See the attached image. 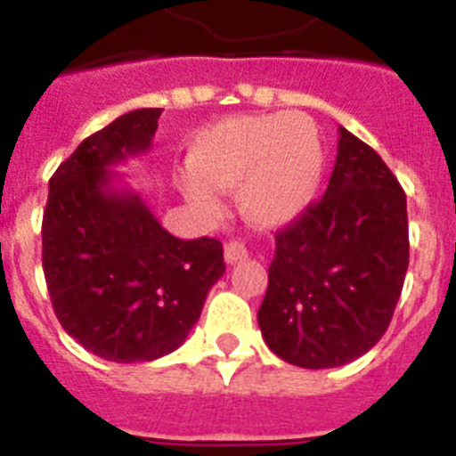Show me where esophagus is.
Masks as SVG:
<instances>
[{"mask_svg":"<svg viewBox=\"0 0 456 456\" xmlns=\"http://www.w3.org/2000/svg\"><path fill=\"white\" fill-rule=\"evenodd\" d=\"M247 257H248V248L244 247V241L232 240L225 244V263L228 265L241 263V260H247Z\"/></svg>","mask_w":456,"mask_h":456,"instance_id":"34e87169","label":"esophagus"}]
</instances>
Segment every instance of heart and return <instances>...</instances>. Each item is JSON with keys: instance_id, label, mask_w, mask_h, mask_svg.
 I'll return each instance as SVG.
<instances>
[{"instance_id": "b5f03b06", "label": "heart", "mask_w": 456, "mask_h": 456, "mask_svg": "<svg viewBox=\"0 0 456 456\" xmlns=\"http://www.w3.org/2000/svg\"><path fill=\"white\" fill-rule=\"evenodd\" d=\"M189 168V200L216 209L212 189H240V208L253 225L283 228L315 200L324 148L305 114L231 116L193 139Z\"/></svg>"}]
</instances>
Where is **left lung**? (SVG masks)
<instances>
[{
    "mask_svg": "<svg viewBox=\"0 0 456 456\" xmlns=\"http://www.w3.org/2000/svg\"><path fill=\"white\" fill-rule=\"evenodd\" d=\"M409 267L406 193L384 159L340 127L324 199L276 232L257 324L308 370L352 363L381 340Z\"/></svg>",
    "mask_w": 456,
    "mask_h": 456,
    "instance_id": "obj_1",
    "label": "left lung"
}]
</instances>
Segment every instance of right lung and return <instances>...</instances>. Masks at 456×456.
I'll return each mask as SVG.
<instances>
[{
    "label": "right lung",
    "mask_w": 456,
    "mask_h": 456,
    "mask_svg": "<svg viewBox=\"0 0 456 456\" xmlns=\"http://www.w3.org/2000/svg\"><path fill=\"white\" fill-rule=\"evenodd\" d=\"M162 109H136L84 139L50 180L43 272L70 338L114 363L155 361L187 340L224 276L219 240H178L109 171L151 148Z\"/></svg>",
    "instance_id": "obj_1"
}]
</instances>
